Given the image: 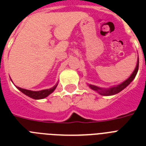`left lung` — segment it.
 I'll return each mask as SVG.
<instances>
[{
    "label": "left lung",
    "mask_w": 146,
    "mask_h": 146,
    "mask_svg": "<svg viewBox=\"0 0 146 146\" xmlns=\"http://www.w3.org/2000/svg\"><path fill=\"white\" fill-rule=\"evenodd\" d=\"M139 70V59L138 61H137V64H136V66L134 71L133 72V73L131 74V76H129L127 80H125L124 82H123L122 83L116 86L111 87V88H109V89H102V88H99V87L96 86H93V85H89V86L92 89H93L95 91L98 92L100 95L102 96H113V95H115V94H117L118 92H121L123 89H125L126 87L129 85V83L134 80V78L136 77V73L138 72Z\"/></svg>",
    "instance_id": "8db88e82"
}]
</instances>
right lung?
I'll list each match as a JSON object with an SVG mask.
<instances>
[{"instance_id":"obj_1","label":"right lung","mask_w":146,"mask_h":146,"mask_svg":"<svg viewBox=\"0 0 146 146\" xmlns=\"http://www.w3.org/2000/svg\"><path fill=\"white\" fill-rule=\"evenodd\" d=\"M57 84L54 86L52 88H50L49 89H44V90H41V91H31V90H27V89H22L19 87H17V89H19V91H21L23 94H25L26 96H29V97L32 98L33 99H42L46 98L47 96H48L50 94H51L54 91L56 87H57Z\"/></svg>"}]
</instances>
